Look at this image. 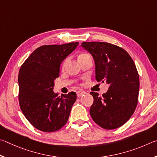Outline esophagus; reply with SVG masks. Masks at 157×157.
<instances>
[{"instance_id":"1","label":"esophagus","mask_w":157,"mask_h":157,"mask_svg":"<svg viewBox=\"0 0 157 157\" xmlns=\"http://www.w3.org/2000/svg\"><path fill=\"white\" fill-rule=\"evenodd\" d=\"M86 92L83 91V90H78V91L76 92V95L78 97H81V96H83V94H86Z\"/></svg>"}]
</instances>
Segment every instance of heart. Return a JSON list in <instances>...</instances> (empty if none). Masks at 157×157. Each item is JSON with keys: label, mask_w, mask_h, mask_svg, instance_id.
<instances>
[{"label": "heart", "mask_w": 157, "mask_h": 157, "mask_svg": "<svg viewBox=\"0 0 157 157\" xmlns=\"http://www.w3.org/2000/svg\"><path fill=\"white\" fill-rule=\"evenodd\" d=\"M86 54H81L80 55V56H83V55H86ZM67 59H66L65 60V61L64 62H63V66H64L65 64H66V63H67Z\"/></svg>", "instance_id": "1"}]
</instances>
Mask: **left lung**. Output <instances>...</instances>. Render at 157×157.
<instances>
[{
    "instance_id": "8db88e82",
    "label": "left lung",
    "mask_w": 157,
    "mask_h": 157,
    "mask_svg": "<svg viewBox=\"0 0 157 157\" xmlns=\"http://www.w3.org/2000/svg\"><path fill=\"white\" fill-rule=\"evenodd\" d=\"M81 46L94 59L96 80L109 86L102 96L90 92L94 98L90 116L104 129L119 128L130 119L138 103L139 77L136 65L119 46L105 42H83Z\"/></svg>"
}]
</instances>
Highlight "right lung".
Wrapping results in <instances>:
<instances>
[{"mask_svg":"<svg viewBox=\"0 0 157 157\" xmlns=\"http://www.w3.org/2000/svg\"><path fill=\"white\" fill-rule=\"evenodd\" d=\"M78 42L39 47L23 63L18 74L19 104L28 121L38 130L52 132L67 123L76 100L75 92L59 97L54 92L60 66Z\"/></svg>","mask_w":157,"mask_h":157,"instance_id":"1","label":"right lung"}]
</instances>
